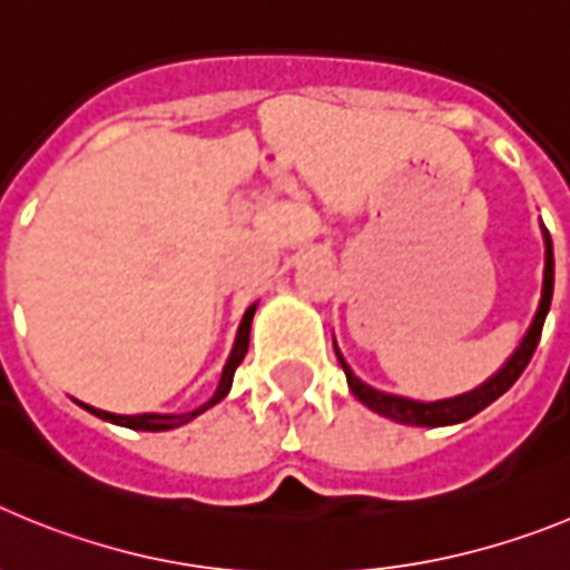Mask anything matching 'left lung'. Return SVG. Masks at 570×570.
Returning a JSON list of instances; mask_svg holds the SVG:
<instances>
[{
    "mask_svg": "<svg viewBox=\"0 0 570 570\" xmlns=\"http://www.w3.org/2000/svg\"><path fill=\"white\" fill-rule=\"evenodd\" d=\"M551 296H553V248H551V234L546 230V279H542L540 308H537V316H533L525 340H522L520 347L513 351L511 360L500 367V374H493L485 385H480L476 391H471V394L454 396V400L414 402V400H405V396L382 394V391H374L371 385L360 382L354 374H351V367L345 365V360L340 356V351H336L342 371H345V376H347V387H351L356 400L365 402L371 411L387 416V420L405 422V425L436 428V425H454V422L471 420L473 414H480L482 407L491 405L493 400H500L508 387L520 380V374L525 371L528 362H531L533 351H537V342H540L542 325H546L548 308H551Z\"/></svg>",
    "mask_w": 570,
    "mask_h": 570,
    "instance_id": "obj_1",
    "label": "left lung"
}]
</instances>
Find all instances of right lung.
<instances>
[{"label":"right lung","instance_id":"1","mask_svg":"<svg viewBox=\"0 0 570 570\" xmlns=\"http://www.w3.org/2000/svg\"><path fill=\"white\" fill-rule=\"evenodd\" d=\"M254 311L256 305H250L248 311H245V316H242V325H239V334H236V342H234V351H230V360L228 365H225L223 371V380H219V387H216V394L210 396L205 405H199L196 411H188V414H139V416H119V414H108V411H99V407H90V405H79L85 407V411H90L94 416H99V420H108L114 422V425H125V428H134V431H168V428H176V425H185V422H190L194 416H199L203 411H208L210 405H216L219 400H225V394L230 391V382H234V374L236 367H239V362L245 360V354H248V340H250V320H254Z\"/></svg>","mask_w":570,"mask_h":570}]
</instances>
